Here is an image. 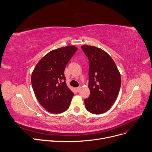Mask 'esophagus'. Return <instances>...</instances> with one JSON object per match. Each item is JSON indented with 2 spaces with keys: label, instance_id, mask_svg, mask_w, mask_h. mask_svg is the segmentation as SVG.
<instances>
[{
  "label": "esophagus",
  "instance_id": "1",
  "mask_svg": "<svg viewBox=\"0 0 152 152\" xmlns=\"http://www.w3.org/2000/svg\"><path fill=\"white\" fill-rule=\"evenodd\" d=\"M80 88H81V87H80V86H79V87H77V88H76V90H77V92H79Z\"/></svg>",
  "mask_w": 152,
  "mask_h": 152
}]
</instances>
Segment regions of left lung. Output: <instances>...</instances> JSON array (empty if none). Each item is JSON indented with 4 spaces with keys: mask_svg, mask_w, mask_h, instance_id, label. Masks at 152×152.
Returning a JSON list of instances; mask_svg holds the SVG:
<instances>
[{
    "mask_svg": "<svg viewBox=\"0 0 152 152\" xmlns=\"http://www.w3.org/2000/svg\"><path fill=\"white\" fill-rule=\"evenodd\" d=\"M89 60L90 96L84 99L87 110L101 114L110 108L118 95L121 76L113 58L102 49L84 45L81 47Z\"/></svg>",
    "mask_w": 152,
    "mask_h": 152,
    "instance_id": "left-lung-1",
    "label": "left lung"
}]
</instances>
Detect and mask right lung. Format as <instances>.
<instances>
[{
	"label": "right lung",
	"mask_w": 152,
	"mask_h": 152,
	"mask_svg": "<svg viewBox=\"0 0 152 152\" xmlns=\"http://www.w3.org/2000/svg\"><path fill=\"white\" fill-rule=\"evenodd\" d=\"M77 50L68 46L51 50L39 60L32 74L35 96L50 113H64L70 105L74 94L66 86L64 71Z\"/></svg>",
	"instance_id": "right-lung-1"
}]
</instances>
